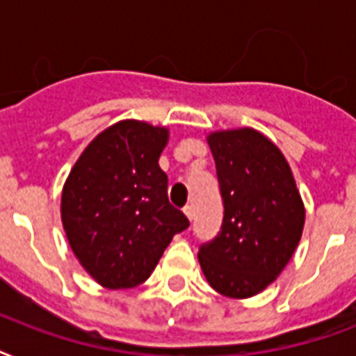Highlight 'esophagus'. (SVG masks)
<instances>
[{"mask_svg": "<svg viewBox=\"0 0 356 356\" xmlns=\"http://www.w3.org/2000/svg\"><path fill=\"white\" fill-rule=\"evenodd\" d=\"M183 212H184V214H186V218H188L190 222L194 220V207H192V205H186V207H184V209H183Z\"/></svg>", "mask_w": 356, "mask_h": 356, "instance_id": "obj_1", "label": "esophagus"}]
</instances>
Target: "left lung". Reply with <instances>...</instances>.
I'll list each match as a JSON object with an SVG mask.
<instances>
[{"mask_svg": "<svg viewBox=\"0 0 356 356\" xmlns=\"http://www.w3.org/2000/svg\"><path fill=\"white\" fill-rule=\"evenodd\" d=\"M223 200V223L197 253L216 292L245 299L275 281L292 259L305 207L286 159L254 129L209 134Z\"/></svg>", "mask_w": 356, "mask_h": 356, "instance_id": "1", "label": "left lung"}]
</instances>
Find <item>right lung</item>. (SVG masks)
Masks as SVG:
<instances>
[{
  "instance_id": "right-lung-1",
  "label": "right lung",
  "mask_w": 356,
  "mask_h": 356,
  "mask_svg": "<svg viewBox=\"0 0 356 356\" xmlns=\"http://www.w3.org/2000/svg\"><path fill=\"white\" fill-rule=\"evenodd\" d=\"M166 127L123 120L86 145L63 188L60 216L81 266L111 290L138 286L188 218L168 201L159 156Z\"/></svg>"
}]
</instances>
